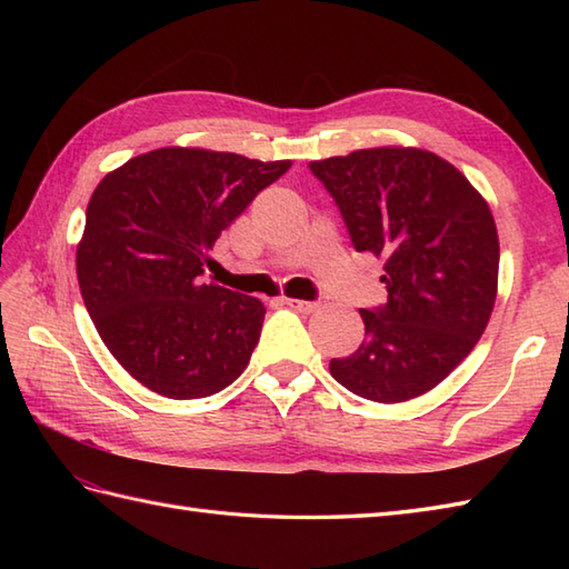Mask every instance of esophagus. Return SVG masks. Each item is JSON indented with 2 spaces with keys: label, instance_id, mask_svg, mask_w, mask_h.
Returning <instances> with one entry per match:
<instances>
[{
  "label": "esophagus",
  "instance_id": "obj_1",
  "mask_svg": "<svg viewBox=\"0 0 569 569\" xmlns=\"http://www.w3.org/2000/svg\"><path fill=\"white\" fill-rule=\"evenodd\" d=\"M286 306L296 310V312H303V316H310V312H316L320 308V300H298V298H286Z\"/></svg>",
  "mask_w": 569,
  "mask_h": 569
}]
</instances>
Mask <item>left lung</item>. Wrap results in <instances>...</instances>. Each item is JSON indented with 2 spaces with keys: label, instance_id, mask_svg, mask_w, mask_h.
<instances>
[{
  "label": "left lung",
  "instance_id": "left-lung-1",
  "mask_svg": "<svg viewBox=\"0 0 569 569\" xmlns=\"http://www.w3.org/2000/svg\"><path fill=\"white\" fill-rule=\"evenodd\" d=\"M357 251L386 259L389 300L361 308L355 355L330 361L347 391L401 403L430 391L485 335L497 300L499 237L485 198L440 156L361 149L312 161Z\"/></svg>",
  "mask_w": 569,
  "mask_h": 569
}]
</instances>
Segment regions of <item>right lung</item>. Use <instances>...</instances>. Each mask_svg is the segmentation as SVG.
<instances>
[{
    "mask_svg": "<svg viewBox=\"0 0 569 569\" xmlns=\"http://www.w3.org/2000/svg\"><path fill=\"white\" fill-rule=\"evenodd\" d=\"M288 168L168 147L94 188L78 244L80 293L107 349L147 389L204 398L247 369L266 308L200 276L222 229Z\"/></svg>",
    "mask_w": 569,
    "mask_h": 569,
    "instance_id": "right-lung-1",
    "label": "right lung"
}]
</instances>
